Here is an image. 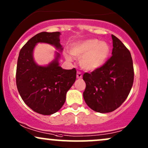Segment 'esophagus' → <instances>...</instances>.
Instances as JSON below:
<instances>
[{"mask_svg": "<svg viewBox=\"0 0 148 148\" xmlns=\"http://www.w3.org/2000/svg\"><path fill=\"white\" fill-rule=\"evenodd\" d=\"M82 73H81L80 71H77V78L80 79V78H82Z\"/></svg>", "mask_w": 148, "mask_h": 148, "instance_id": "esophagus-1", "label": "esophagus"}]
</instances>
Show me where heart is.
Segmentation results:
<instances>
[{
    "label": "heart",
    "instance_id": "heart-1",
    "mask_svg": "<svg viewBox=\"0 0 148 148\" xmlns=\"http://www.w3.org/2000/svg\"><path fill=\"white\" fill-rule=\"evenodd\" d=\"M70 53L80 58V66L86 71H94L101 67L109 53V46L105 42L92 39L77 42L71 45ZM68 59L71 57L66 55Z\"/></svg>",
    "mask_w": 148,
    "mask_h": 148
}]
</instances>
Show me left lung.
Segmentation results:
<instances>
[{"label": "left lung", "instance_id": "obj_1", "mask_svg": "<svg viewBox=\"0 0 148 148\" xmlns=\"http://www.w3.org/2000/svg\"><path fill=\"white\" fill-rule=\"evenodd\" d=\"M112 56L103 66L85 73L83 97L87 106L97 112L116 110L128 97L133 86L134 70L129 50L114 35Z\"/></svg>", "mask_w": 148, "mask_h": 148}]
</instances>
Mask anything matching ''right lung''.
Returning <instances> with one entry per match:
<instances>
[{
    "label": "right lung",
    "instance_id": "1",
    "mask_svg": "<svg viewBox=\"0 0 148 148\" xmlns=\"http://www.w3.org/2000/svg\"><path fill=\"white\" fill-rule=\"evenodd\" d=\"M59 32H43L28 41L20 50L17 59L16 85L20 97L30 109L43 115L58 112L64 104L66 93L76 79V69L59 66L60 53L47 66H38L33 58L37 43H47L63 50Z\"/></svg>",
    "mask_w": 148,
    "mask_h": 148
}]
</instances>
